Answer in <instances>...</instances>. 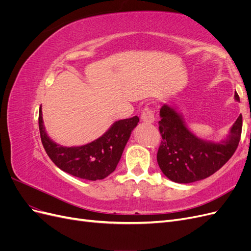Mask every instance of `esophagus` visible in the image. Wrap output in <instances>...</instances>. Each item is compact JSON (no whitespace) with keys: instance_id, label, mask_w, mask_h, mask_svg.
Wrapping results in <instances>:
<instances>
[{"instance_id":"1","label":"esophagus","mask_w":251,"mask_h":251,"mask_svg":"<svg viewBox=\"0 0 251 251\" xmlns=\"http://www.w3.org/2000/svg\"><path fill=\"white\" fill-rule=\"evenodd\" d=\"M141 120L144 121V123H154L155 121V112L154 110L150 108V107H147L144 108L141 112Z\"/></svg>"}]
</instances>
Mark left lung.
<instances>
[{"label": "left lung", "instance_id": "left-lung-1", "mask_svg": "<svg viewBox=\"0 0 251 251\" xmlns=\"http://www.w3.org/2000/svg\"><path fill=\"white\" fill-rule=\"evenodd\" d=\"M239 100L238 93H234ZM159 132L161 142L157 162L170 180L191 183L211 176L229 160L237 150L242 134V115L233 124L229 139L224 143H211L197 138L187 130L181 116L169 105L160 109Z\"/></svg>", "mask_w": 251, "mask_h": 251}]
</instances>
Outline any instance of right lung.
I'll list each match as a JSON object with an SVG mask.
<instances>
[{
    "instance_id": "right-lung-1",
    "label": "right lung",
    "mask_w": 251,
    "mask_h": 251,
    "mask_svg": "<svg viewBox=\"0 0 251 251\" xmlns=\"http://www.w3.org/2000/svg\"><path fill=\"white\" fill-rule=\"evenodd\" d=\"M138 116L118 120L100 138L82 147L66 148L53 142L45 132L42 111L39 126L43 147L58 169L86 180H101L115 171Z\"/></svg>"
}]
</instances>
